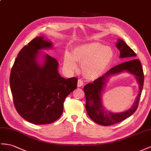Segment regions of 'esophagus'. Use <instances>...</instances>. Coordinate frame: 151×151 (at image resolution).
<instances>
[{"mask_svg": "<svg viewBox=\"0 0 151 151\" xmlns=\"http://www.w3.org/2000/svg\"><path fill=\"white\" fill-rule=\"evenodd\" d=\"M83 81L81 80V79H79L78 80V83H77V86H78V87H82L83 86Z\"/></svg>", "mask_w": 151, "mask_h": 151, "instance_id": "1", "label": "esophagus"}]
</instances>
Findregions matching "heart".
Instances as JSON below:
<instances>
[{
	"label": "heart",
	"instance_id": "1",
	"mask_svg": "<svg viewBox=\"0 0 151 151\" xmlns=\"http://www.w3.org/2000/svg\"><path fill=\"white\" fill-rule=\"evenodd\" d=\"M113 58L114 51L111 48L98 42H92L75 48L73 55L69 52H65L64 65L69 70L75 71L77 69L76 60L82 64L84 76L94 80L103 74Z\"/></svg>",
	"mask_w": 151,
	"mask_h": 151
}]
</instances>
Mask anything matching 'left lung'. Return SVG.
I'll return each instance as SVG.
<instances>
[{"instance_id":"obj_1","label":"left lung","mask_w":151,"mask_h":151,"mask_svg":"<svg viewBox=\"0 0 151 151\" xmlns=\"http://www.w3.org/2000/svg\"><path fill=\"white\" fill-rule=\"evenodd\" d=\"M120 50V57H133L136 53L124 41L118 40L116 45ZM127 70L135 75L139 84V93L134 105L129 110L122 113L115 114L105 110L101 104V92L102 88L110 76ZM144 76L140 61L138 59H132L120 64L111 68L103 76L93 81L92 83H88L83 87V91L86 98V108L90 118L95 122L102 126H110L121 122L129 117L137 110L144 86Z\"/></svg>"}]
</instances>
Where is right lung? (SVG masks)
Masks as SVG:
<instances>
[{
    "label": "right lung",
    "instance_id": "1",
    "mask_svg": "<svg viewBox=\"0 0 151 151\" xmlns=\"http://www.w3.org/2000/svg\"><path fill=\"white\" fill-rule=\"evenodd\" d=\"M37 37L18 53L11 69L10 87L18 113L34 124H48L63 114L65 98L76 89V77L65 79L58 73V62L46 54L42 66L37 63L38 50L52 47Z\"/></svg>",
    "mask_w": 151,
    "mask_h": 151
}]
</instances>
